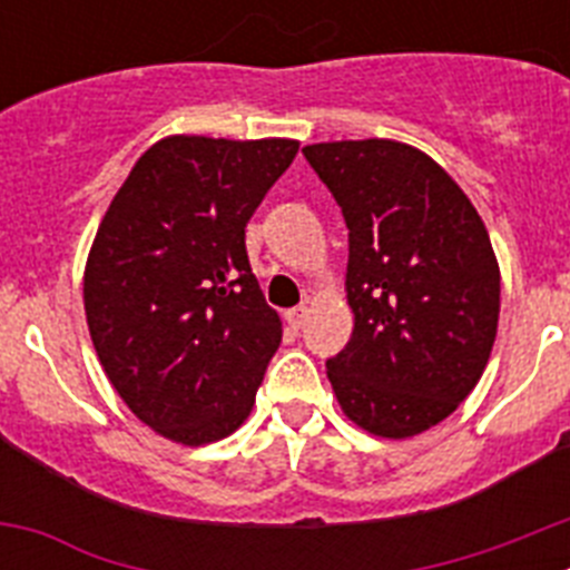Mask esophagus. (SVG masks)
<instances>
[{
  "label": "esophagus",
  "mask_w": 570,
  "mask_h": 570,
  "mask_svg": "<svg viewBox=\"0 0 570 570\" xmlns=\"http://www.w3.org/2000/svg\"><path fill=\"white\" fill-rule=\"evenodd\" d=\"M305 320H308V308H305V305H299V308L285 311V322H288V325L294 331H299L302 325H305Z\"/></svg>",
  "instance_id": "obj_1"
}]
</instances>
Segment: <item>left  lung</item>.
Instances as JSON below:
<instances>
[{"label": "left lung", "instance_id": "8db88e82", "mask_svg": "<svg viewBox=\"0 0 570 570\" xmlns=\"http://www.w3.org/2000/svg\"><path fill=\"white\" fill-rule=\"evenodd\" d=\"M347 225L354 334L328 360L342 414L407 440L471 394L500 322V262L485 223L445 168L394 139L302 148Z\"/></svg>", "mask_w": 570, "mask_h": 570}]
</instances>
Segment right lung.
<instances>
[{"label":"right lung","mask_w":570,"mask_h":570,"mask_svg":"<svg viewBox=\"0 0 570 570\" xmlns=\"http://www.w3.org/2000/svg\"><path fill=\"white\" fill-rule=\"evenodd\" d=\"M296 150V139L165 136L99 223L82 279L90 340L116 394L165 440L208 445L250 416L282 322L245 225Z\"/></svg>","instance_id":"obj_1"}]
</instances>
